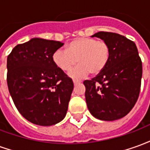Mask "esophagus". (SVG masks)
Here are the masks:
<instances>
[{
	"mask_svg": "<svg viewBox=\"0 0 150 150\" xmlns=\"http://www.w3.org/2000/svg\"><path fill=\"white\" fill-rule=\"evenodd\" d=\"M73 82H74V84L75 85H77L78 83H80V81H79V80H76V79H74V80H73Z\"/></svg>",
	"mask_w": 150,
	"mask_h": 150,
	"instance_id": "1",
	"label": "esophagus"
}]
</instances>
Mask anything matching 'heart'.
I'll use <instances>...</instances> for the list:
<instances>
[{"label":"heart","instance_id":"b5f03b06","mask_svg":"<svg viewBox=\"0 0 150 150\" xmlns=\"http://www.w3.org/2000/svg\"><path fill=\"white\" fill-rule=\"evenodd\" d=\"M52 59L57 67L69 73L72 78L78 79L89 73L96 75L104 71L110 59V47L104 41H97L91 38H75L66 46L65 50H57Z\"/></svg>","mask_w":150,"mask_h":150}]
</instances>
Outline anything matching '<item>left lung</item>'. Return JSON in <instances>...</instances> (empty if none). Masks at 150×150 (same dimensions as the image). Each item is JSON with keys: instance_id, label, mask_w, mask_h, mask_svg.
<instances>
[{"instance_id": "8db88e82", "label": "left lung", "mask_w": 150, "mask_h": 150, "mask_svg": "<svg viewBox=\"0 0 150 150\" xmlns=\"http://www.w3.org/2000/svg\"><path fill=\"white\" fill-rule=\"evenodd\" d=\"M110 47V59L103 71L83 82L88 110L101 120L112 121L125 116L134 107L141 89L142 62L136 44L125 36L98 32Z\"/></svg>"}]
</instances>
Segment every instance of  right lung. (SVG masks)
<instances>
[{"instance_id": "add662e5", "label": "right lung", "mask_w": 150, "mask_h": 150, "mask_svg": "<svg viewBox=\"0 0 150 150\" xmlns=\"http://www.w3.org/2000/svg\"><path fill=\"white\" fill-rule=\"evenodd\" d=\"M64 43L32 38L18 44L7 58V84L15 106L34 125H54L66 116L74 83L54 63Z\"/></svg>"}]
</instances>
